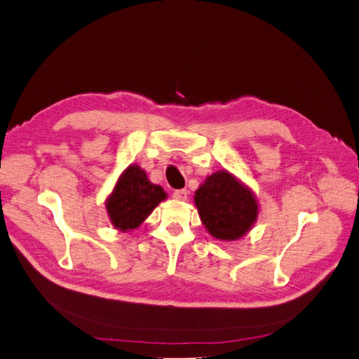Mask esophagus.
<instances>
[{
	"label": "esophagus",
	"mask_w": 359,
	"mask_h": 359,
	"mask_svg": "<svg viewBox=\"0 0 359 359\" xmlns=\"http://www.w3.org/2000/svg\"><path fill=\"white\" fill-rule=\"evenodd\" d=\"M172 197L179 201H185L188 198V191L187 189H177L172 192Z\"/></svg>",
	"instance_id": "1"
}]
</instances>
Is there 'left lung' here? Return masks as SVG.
<instances>
[{"mask_svg":"<svg viewBox=\"0 0 359 359\" xmlns=\"http://www.w3.org/2000/svg\"><path fill=\"white\" fill-rule=\"evenodd\" d=\"M201 223L217 240L235 241L250 231L258 218L253 192L227 171H217L194 196Z\"/></svg>","mask_w":359,"mask_h":359,"instance_id":"obj_1","label":"left lung"}]
</instances>
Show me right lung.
I'll use <instances>...</instances> for the list:
<instances>
[{"label":"right lung","mask_w":359,"mask_h":359,"mask_svg":"<svg viewBox=\"0 0 359 359\" xmlns=\"http://www.w3.org/2000/svg\"><path fill=\"white\" fill-rule=\"evenodd\" d=\"M165 198L167 194L162 187L151 183L137 165H130L119 176L112 194L106 200V209L112 224L127 232L140 226Z\"/></svg>","instance_id":"add662e5"}]
</instances>
